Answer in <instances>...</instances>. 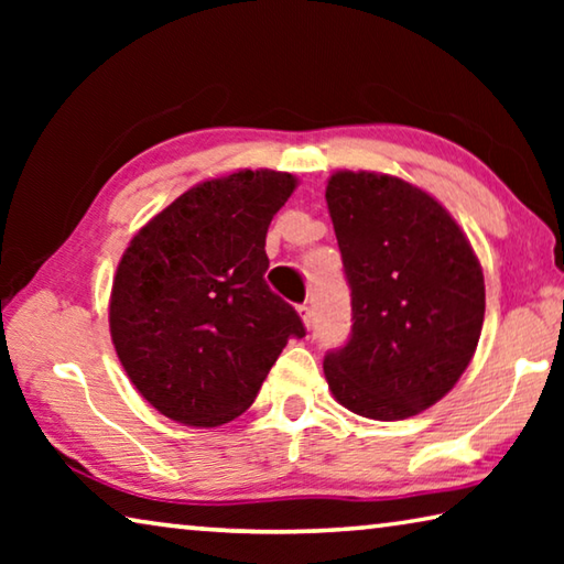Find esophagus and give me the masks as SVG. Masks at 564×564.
<instances>
[{
  "mask_svg": "<svg viewBox=\"0 0 564 564\" xmlns=\"http://www.w3.org/2000/svg\"><path fill=\"white\" fill-rule=\"evenodd\" d=\"M299 316H301V321H303V326L305 328H311L313 326V311H311V305H299Z\"/></svg>",
  "mask_w": 564,
  "mask_h": 564,
  "instance_id": "obj_1",
  "label": "esophagus"
}]
</instances>
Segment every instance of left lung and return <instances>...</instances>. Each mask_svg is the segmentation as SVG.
Masks as SVG:
<instances>
[{
    "label": "left lung",
    "mask_w": 564,
    "mask_h": 564,
    "mask_svg": "<svg viewBox=\"0 0 564 564\" xmlns=\"http://www.w3.org/2000/svg\"><path fill=\"white\" fill-rule=\"evenodd\" d=\"M352 328L323 360L343 408L405 420L435 405L473 360L485 318L480 261L431 194L373 171H336L326 186Z\"/></svg>",
    "instance_id": "left-lung-1"
}]
</instances>
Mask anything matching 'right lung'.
<instances>
[{
  "label": "right lung",
  "mask_w": 564,
  "mask_h": 564,
  "mask_svg": "<svg viewBox=\"0 0 564 564\" xmlns=\"http://www.w3.org/2000/svg\"><path fill=\"white\" fill-rule=\"evenodd\" d=\"M299 181L243 169L181 194L131 238L111 285L109 328L133 388L161 415L224 425L259 395L305 328L265 283V234Z\"/></svg>",
  "instance_id": "obj_1"
}]
</instances>
